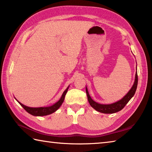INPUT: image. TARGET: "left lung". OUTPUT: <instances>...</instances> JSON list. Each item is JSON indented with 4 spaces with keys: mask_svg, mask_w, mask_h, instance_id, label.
<instances>
[{
    "mask_svg": "<svg viewBox=\"0 0 152 152\" xmlns=\"http://www.w3.org/2000/svg\"><path fill=\"white\" fill-rule=\"evenodd\" d=\"M137 82H138L137 73V72H136L135 82L132 86V88H131L130 91L128 92V93L126 94L121 100H120V101L110 104H102L97 103V102L94 101L93 100L91 99V97L90 96L88 90H87V88H86V92L87 97H88V101L89 102V104H91V106L93 108V109L97 110V111L101 112L102 113H106V114L115 113L119 111V110H122L123 108L125 107V106L127 104V102L130 101V99H132V98L133 96V95L135 94L136 89H137Z\"/></svg>",
    "mask_w": 152,
    "mask_h": 152,
    "instance_id": "8db88e82",
    "label": "left lung"
}]
</instances>
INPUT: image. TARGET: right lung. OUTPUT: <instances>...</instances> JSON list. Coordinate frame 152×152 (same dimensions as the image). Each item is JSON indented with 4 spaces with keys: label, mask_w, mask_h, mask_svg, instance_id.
<instances>
[{
    "label": "right lung",
    "mask_w": 152,
    "mask_h": 152,
    "mask_svg": "<svg viewBox=\"0 0 152 152\" xmlns=\"http://www.w3.org/2000/svg\"><path fill=\"white\" fill-rule=\"evenodd\" d=\"M68 88H67L65 91L64 92V93L61 96V99L59 100V101L53 104L52 106L48 107H39V108H32V107H28L25 105L19 102V103L21 105V107H23V109L26 110L27 113H29V114L33 115V116H45V115H48L51 114V113H54L60 107L63 103L64 101V99H65V96L68 92Z\"/></svg>",
    "instance_id": "right-lung-1"
}]
</instances>
